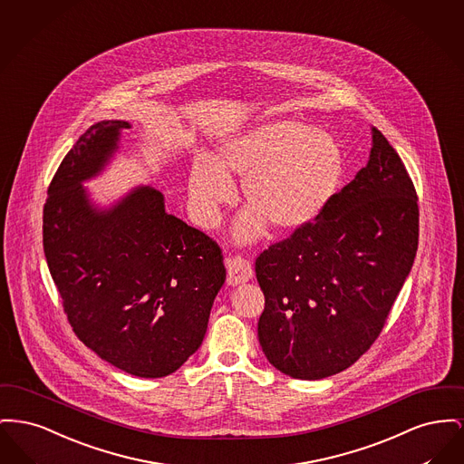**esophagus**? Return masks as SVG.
<instances>
[{
    "instance_id": "esophagus-1",
    "label": "esophagus",
    "mask_w": 464,
    "mask_h": 464,
    "mask_svg": "<svg viewBox=\"0 0 464 464\" xmlns=\"http://www.w3.org/2000/svg\"><path fill=\"white\" fill-rule=\"evenodd\" d=\"M225 266L228 270V277H227V283L230 286H237V285H243L247 283L251 277H253V268L251 264L247 260H244L241 256H228L225 260Z\"/></svg>"
}]
</instances>
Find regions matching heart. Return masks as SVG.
Masks as SVG:
<instances>
[{
  "label": "heart",
  "mask_w": 464,
  "mask_h": 464,
  "mask_svg": "<svg viewBox=\"0 0 464 464\" xmlns=\"http://www.w3.org/2000/svg\"><path fill=\"white\" fill-rule=\"evenodd\" d=\"M343 171V150L332 132L295 119L267 121L225 138L213 159L197 157L188 197L196 220L215 227L236 198L230 176H244L251 208L236 223V237L251 241L267 221L293 232L316 220L339 192Z\"/></svg>",
  "instance_id": "b5f03b06"
}]
</instances>
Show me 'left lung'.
<instances>
[{"label":"left lung","instance_id":"left-lung-1","mask_svg":"<svg viewBox=\"0 0 464 464\" xmlns=\"http://www.w3.org/2000/svg\"><path fill=\"white\" fill-rule=\"evenodd\" d=\"M419 208L400 155L372 127L365 168L326 209L255 264L268 363L302 381L335 375L379 337L414 264Z\"/></svg>","mask_w":464,"mask_h":464}]
</instances>
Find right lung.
Here are the masks:
<instances>
[{"label":"right lung","instance_id":"obj_1","mask_svg":"<svg viewBox=\"0 0 464 464\" xmlns=\"http://www.w3.org/2000/svg\"><path fill=\"white\" fill-rule=\"evenodd\" d=\"M125 121L91 125L68 151L44 208V251L64 313L101 360L136 377H166L204 341L225 283L218 244L136 187L99 208L85 181L119 151Z\"/></svg>","mask_w":464,"mask_h":464}]
</instances>
